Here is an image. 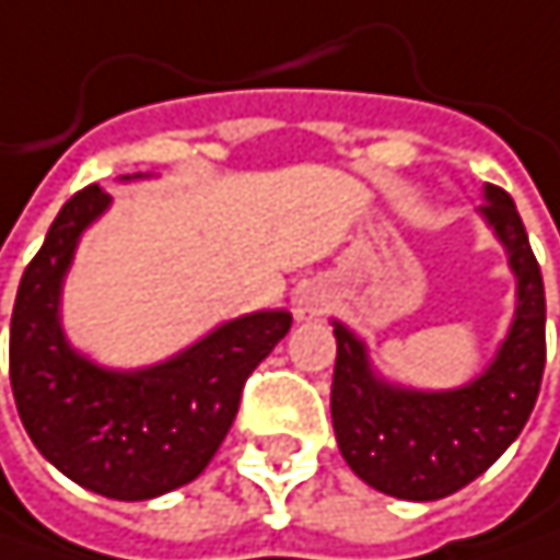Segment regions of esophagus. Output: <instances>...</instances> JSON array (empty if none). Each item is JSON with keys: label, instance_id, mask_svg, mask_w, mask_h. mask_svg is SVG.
<instances>
[{"label": "esophagus", "instance_id": "1", "mask_svg": "<svg viewBox=\"0 0 560 560\" xmlns=\"http://www.w3.org/2000/svg\"><path fill=\"white\" fill-rule=\"evenodd\" d=\"M327 311H330V291H327L324 284L311 281V284H304V288L294 294V317H298L301 324L320 320Z\"/></svg>", "mask_w": 560, "mask_h": 560}]
</instances>
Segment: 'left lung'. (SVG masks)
<instances>
[{
	"mask_svg": "<svg viewBox=\"0 0 560 560\" xmlns=\"http://www.w3.org/2000/svg\"><path fill=\"white\" fill-rule=\"evenodd\" d=\"M483 223L515 279L512 324L493 360L464 386L415 389L386 380L366 340L334 324L337 363L330 418L343 460L373 490L431 503L490 470L525 428L545 373V284L512 197L487 184Z\"/></svg>",
	"mask_w": 560,
	"mask_h": 560,
	"instance_id": "left-lung-1",
	"label": "left lung"
}]
</instances>
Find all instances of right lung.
Instances as JSON below:
<instances>
[{
    "instance_id": "1",
    "label": "right lung",
    "mask_w": 560,
    "mask_h": 560,
    "mask_svg": "<svg viewBox=\"0 0 560 560\" xmlns=\"http://www.w3.org/2000/svg\"><path fill=\"white\" fill-rule=\"evenodd\" d=\"M149 174H122L139 180ZM113 197L90 184L51 223L12 311L9 376L19 418L48 464L90 493L139 503L203 474L223 444L249 373L291 327L284 307L217 324L174 357L116 370L80 353L60 320L63 281L80 236Z\"/></svg>"
}]
</instances>
